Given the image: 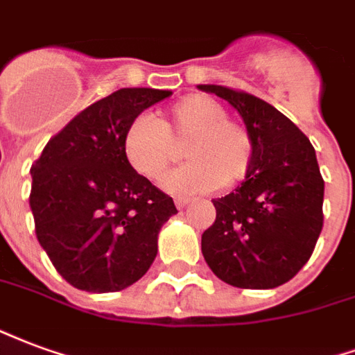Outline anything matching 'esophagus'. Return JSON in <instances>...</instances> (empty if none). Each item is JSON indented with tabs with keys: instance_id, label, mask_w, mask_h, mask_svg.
I'll return each mask as SVG.
<instances>
[{
	"instance_id": "obj_1",
	"label": "esophagus",
	"mask_w": 355,
	"mask_h": 355,
	"mask_svg": "<svg viewBox=\"0 0 355 355\" xmlns=\"http://www.w3.org/2000/svg\"><path fill=\"white\" fill-rule=\"evenodd\" d=\"M189 202H191V198H175V208L183 209Z\"/></svg>"
}]
</instances>
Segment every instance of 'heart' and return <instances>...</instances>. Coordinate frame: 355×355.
Wrapping results in <instances>:
<instances>
[{"mask_svg":"<svg viewBox=\"0 0 355 355\" xmlns=\"http://www.w3.org/2000/svg\"><path fill=\"white\" fill-rule=\"evenodd\" d=\"M187 141L191 162L166 174L160 187L175 196L216 191L236 185L250 174L253 141L242 124L227 119V110L214 98L191 94L181 98L157 121L138 115L123 134L124 157L138 174L157 180L178 157V146Z\"/></svg>","mask_w":355,"mask_h":355,"instance_id":"b5f03b06","label":"heart"}]
</instances>
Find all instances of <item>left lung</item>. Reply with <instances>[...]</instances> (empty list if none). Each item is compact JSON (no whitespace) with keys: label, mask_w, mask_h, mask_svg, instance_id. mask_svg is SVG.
<instances>
[{"label":"left lung","mask_w":355,"mask_h":355,"mask_svg":"<svg viewBox=\"0 0 355 355\" xmlns=\"http://www.w3.org/2000/svg\"><path fill=\"white\" fill-rule=\"evenodd\" d=\"M238 111L253 141L250 174L234 193L214 198L216 221L202 255L219 280L272 289L306 265L323 227V180L310 139L257 96L198 85Z\"/></svg>","instance_id":"left-lung-1"}]
</instances>
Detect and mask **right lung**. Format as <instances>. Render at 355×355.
I'll use <instances>...</instances> for the list:
<instances>
[{
	"label": "right lung",
	"instance_id": "1",
	"mask_svg": "<svg viewBox=\"0 0 355 355\" xmlns=\"http://www.w3.org/2000/svg\"><path fill=\"white\" fill-rule=\"evenodd\" d=\"M170 94L115 90L71 119L30 170L37 240L77 289H126L157 257L160 229L178 209L128 164L123 134L132 119Z\"/></svg>",
	"mask_w": 355,
	"mask_h": 355
}]
</instances>
